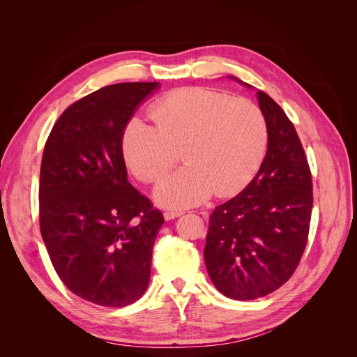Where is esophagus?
I'll use <instances>...</instances> for the list:
<instances>
[{
    "label": "esophagus",
    "mask_w": 357,
    "mask_h": 357,
    "mask_svg": "<svg viewBox=\"0 0 357 357\" xmlns=\"http://www.w3.org/2000/svg\"><path fill=\"white\" fill-rule=\"evenodd\" d=\"M181 214H183L181 211H165L164 218H165V220H172V219L178 218V215H181Z\"/></svg>",
    "instance_id": "esophagus-1"
}]
</instances>
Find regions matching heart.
<instances>
[{"instance_id":"obj_1","label":"heart","mask_w":357,"mask_h":357,"mask_svg":"<svg viewBox=\"0 0 357 357\" xmlns=\"http://www.w3.org/2000/svg\"><path fill=\"white\" fill-rule=\"evenodd\" d=\"M152 123L126 122L121 146L126 165L146 183L156 181L178 160L186 164L156 186V201L186 208L244 189L261 168L268 147V123L250 100L208 88L177 89L158 100Z\"/></svg>"}]
</instances>
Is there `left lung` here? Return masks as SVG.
Listing matches in <instances>:
<instances>
[{
  "instance_id": "1",
  "label": "left lung",
  "mask_w": 357,
  "mask_h": 357,
  "mask_svg": "<svg viewBox=\"0 0 357 357\" xmlns=\"http://www.w3.org/2000/svg\"><path fill=\"white\" fill-rule=\"evenodd\" d=\"M257 101L269 132L265 159L247 188L211 213L204 248L213 284L238 301L266 296L294 275L312 208L311 171L294 123L265 92Z\"/></svg>"
}]
</instances>
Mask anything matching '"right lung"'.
Segmentation results:
<instances>
[{"instance_id":"1","label":"right lung","mask_w":357,"mask_h":357,"mask_svg":"<svg viewBox=\"0 0 357 357\" xmlns=\"http://www.w3.org/2000/svg\"><path fill=\"white\" fill-rule=\"evenodd\" d=\"M158 82L117 83L75 101L53 125L40 168V231L74 295L125 307L149 286L164 215L128 181L122 131Z\"/></svg>"}]
</instances>
